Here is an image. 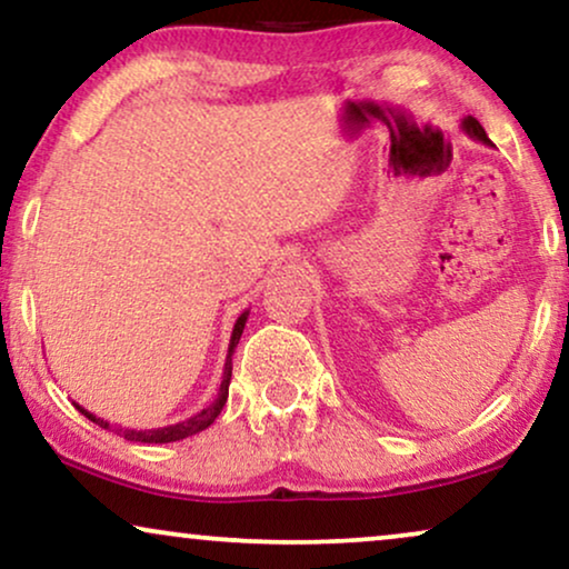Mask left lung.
Listing matches in <instances>:
<instances>
[{
	"mask_svg": "<svg viewBox=\"0 0 569 569\" xmlns=\"http://www.w3.org/2000/svg\"><path fill=\"white\" fill-rule=\"evenodd\" d=\"M461 129L466 131V134H469L471 139H477V142H481V144H487V147H492V139L487 137V131L481 129V123L473 119V116H466V119L461 121Z\"/></svg>",
	"mask_w": 569,
	"mask_h": 569,
	"instance_id": "obj_1",
	"label": "left lung"
}]
</instances>
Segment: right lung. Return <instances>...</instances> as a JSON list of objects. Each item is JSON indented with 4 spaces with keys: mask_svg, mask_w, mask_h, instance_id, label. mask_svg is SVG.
<instances>
[{
    "mask_svg": "<svg viewBox=\"0 0 569 569\" xmlns=\"http://www.w3.org/2000/svg\"><path fill=\"white\" fill-rule=\"evenodd\" d=\"M246 321H248V310H246V313H240L236 326H232V337H230V347H228V360H224V372H222V383H220V393H217V399L209 403L207 409H201L193 417L183 419V422L168 425V427H158V430H131V427H119V425L106 422V419L96 417V415H92V411L80 407V403H77V401H72V403L82 411L84 417L90 419V422H96L98 427H103V430H111L116 435H121L123 440L154 442V446H158V442H176V440L191 438V435L207 430V427L212 425L217 417H220L224 401H228V388H230V378H232V352H236V347H238V341H240V333H243V329H246Z\"/></svg>",
    "mask_w": 569,
    "mask_h": 569,
    "instance_id": "add662e5",
    "label": "right lung"
}]
</instances>
